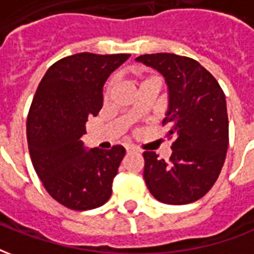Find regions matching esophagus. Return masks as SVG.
I'll return each instance as SVG.
<instances>
[{
	"mask_svg": "<svg viewBox=\"0 0 254 254\" xmlns=\"http://www.w3.org/2000/svg\"><path fill=\"white\" fill-rule=\"evenodd\" d=\"M134 151H136V148H134V147H127V154H129V152H134Z\"/></svg>",
	"mask_w": 254,
	"mask_h": 254,
	"instance_id": "esophagus-1",
	"label": "esophagus"
}]
</instances>
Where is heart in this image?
<instances>
[{
	"label": "heart",
	"mask_w": 254,
	"mask_h": 254,
	"mask_svg": "<svg viewBox=\"0 0 254 254\" xmlns=\"http://www.w3.org/2000/svg\"><path fill=\"white\" fill-rule=\"evenodd\" d=\"M145 81H149V80H145ZM145 81H143V83H145ZM110 87H111V81L109 84H107V89L110 88ZM107 89H106V91H107Z\"/></svg>",
	"instance_id": "obj_1"
}]
</instances>
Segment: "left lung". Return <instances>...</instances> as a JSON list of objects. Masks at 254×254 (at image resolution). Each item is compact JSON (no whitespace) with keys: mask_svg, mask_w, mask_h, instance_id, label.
Instances as JSON below:
<instances>
[{"mask_svg":"<svg viewBox=\"0 0 254 254\" xmlns=\"http://www.w3.org/2000/svg\"><path fill=\"white\" fill-rule=\"evenodd\" d=\"M138 63L155 67L169 85V110L162 125L173 138L170 159L145 151L144 180L165 204L197 201L213 187L229 147V117L223 89L193 58L171 53L144 54Z\"/></svg>","mask_w":254,"mask_h":254,"instance_id":"left-lung-1","label":"left lung"}]
</instances>
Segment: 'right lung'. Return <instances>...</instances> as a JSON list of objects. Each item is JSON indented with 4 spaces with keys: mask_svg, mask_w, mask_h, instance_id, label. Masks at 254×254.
<instances>
[{
    "mask_svg": "<svg viewBox=\"0 0 254 254\" xmlns=\"http://www.w3.org/2000/svg\"><path fill=\"white\" fill-rule=\"evenodd\" d=\"M130 54L78 53L47 69L27 118L32 165L50 196L74 211L103 205L125 156L122 145L85 151L80 137L103 105V85Z\"/></svg>",
    "mask_w": 254,
    "mask_h": 254,
    "instance_id": "1",
    "label": "right lung"
}]
</instances>
